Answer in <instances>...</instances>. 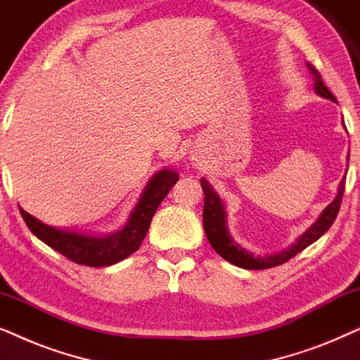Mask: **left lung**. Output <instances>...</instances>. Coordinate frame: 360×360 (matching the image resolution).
Listing matches in <instances>:
<instances>
[{
	"mask_svg": "<svg viewBox=\"0 0 360 360\" xmlns=\"http://www.w3.org/2000/svg\"><path fill=\"white\" fill-rule=\"evenodd\" d=\"M307 65H308L309 73L313 75L314 91H316V95L331 101L336 100L333 93L328 90V86L324 85L323 78L319 75L316 68H314L311 63H307ZM200 181H201V188H203V193H205L203 228L211 248H213L224 260L238 265L240 269L262 270V269H270V267H275V265L285 264L287 260L295 257L298 252H302L303 249H307L309 244H313L314 240H318L329 228H331L334 219H336V216L339 213V208H341L344 186H346V175H344L341 184H339L336 198L331 201V205H328L326 208H324L323 213L319 214V218L316 219V223H314L309 229L304 231V233L297 239V243L290 245L288 249H285L282 252L274 254V255H264V257L262 255H254L248 252V250L240 248L236 240H233V238H231L228 233V226H226V211H224L223 201H221L218 193L213 190V186L208 184V180L201 179Z\"/></svg>",
	"mask_w": 360,
	"mask_h": 360,
	"instance_id": "left-lung-1",
	"label": "left lung"
}]
</instances>
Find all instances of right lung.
<instances>
[{
    "instance_id": "right-lung-1",
    "label": "right lung",
    "mask_w": 360,
    "mask_h": 360,
    "mask_svg": "<svg viewBox=\"0 0 360 360\" xmlns=\"http://www.w3.org/2000/svg\"><path fill=\"white\" fill-rule=\"evenodd\" d=\"M176 180H179V174L175 170H160L159 174H155L147 184L144 193L137 201L124 228L103 238L52 228L34 218L22 208H19V211L31 233L37 236L42 243H46L49 248L65 255L75 264L88 265V267H106V265H112L129 257L141 248L149 231L152 216L155 214L162 200L169 195Z\"/></svg>"
}]
</instances>
